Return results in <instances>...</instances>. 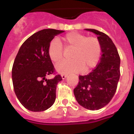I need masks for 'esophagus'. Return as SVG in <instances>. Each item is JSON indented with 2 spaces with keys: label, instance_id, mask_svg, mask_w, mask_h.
<instances>
[{
  "label": "esophagus",
  "instance_id": "obj_1",
  "mask_svg": "<svg viewBox=\"0 0 134 134\" xmlns=\"http://www.w3.org/2000/svg\"><path fill=\"white\" fill-rule=\"evenodd\" d=\"M66 77H67L66 74H62V79H65Z\"/></svg>",
  "mask_w": 134,
  "mask_h": 134
}]
</instances>
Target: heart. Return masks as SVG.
<instances>
[{
    "label": "heart",
    "mask_w": 134,
    "mask_h": 134,
    "mask_svg": "<svg viewBox=\"0 0 134 134\" xmlns=\"http://www.w3.org/2000/svg\"><path fill=\"white\" fill-rule=\"evenodd\" d=\"M63 47L66 49H72L70 54L72 60L61 62L55 66L56 70L63 74L93 68L99 62L102 51L97 37L70 32L58 40L54 39L49 43L48 54L53 63L58 64L62 60Z\"/></svg>",
    "instance_id": "1"
}]
</instances>
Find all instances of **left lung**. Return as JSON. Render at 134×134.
Instances as JSON below:
<instances>
[{
  "label": "left lung",
  "mask_w": 134,
  "mask_h": 134,
  "mask_svg": "<svg viewBox=\"0 0 134 134\" xmlns=\"http://www.w3.org/2000/svg\"><path fill=\"white\" fill-rule=\"evenodd\" d=\"M85 29L98 35L102 55L91 72L79 76L74 94L81 106L89 110H98L107 105L115 93L120 77V57L108 35L96 29Z\"/></svg>",
  "instance_id": "8db88e82"
}]
</instances>
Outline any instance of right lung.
<instances>
[{
    "mask_svg": "<svg viewBox=\"0 0 134 134\" xmlns=\"http://www.w3.org/2000/svg\"><path fill=\"white\" fill-rule=\"evenodd\" d=\"M64 31L46 29L37 32L21 46L12 68V79L16 97L29 111H43L54 104L57 84L62 80L48 54V48L54 37Z\"/></svg>",
    "mask_w": 134,
    "mask_h": 134,
    "instance_id": "obj_1",
    "label": "right lung"
}]
</instances>
